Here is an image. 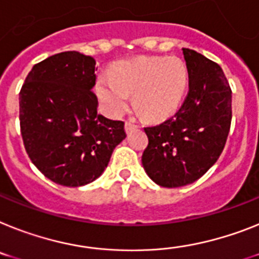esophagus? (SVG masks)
Returning a JSON list of instances; mask_svg holds the SVG:
<instances>
[{"label": "esophagus", "instance_id": "1", "mask_svg": "<svg viewBox=\"0 0 259 259\" xmlns=\"http://www.w3.org/2000/svg\"><path fill=\"white\" fill-rule=\"evenodd\" d=\"M137 127H138V125H137V123H134L133 121H126L125 122L126 133H129V132H132L133 129H137Z\"/></svg>", "mask_w": 259, "mask_h": 259}]
</instances>
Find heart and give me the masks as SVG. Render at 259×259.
Wrapping results in <instances>:
<instances>
[{
	"label": "heart",
	"mask_w": 259,
	"mask_h": 259,
	"mask_svg": "<svg viewBox=\"0 0 259 259\" xmlns=\"http://www.w3.org/2000/svg\"><path fill=\"white\" fill-rule=\"evenodd\" d=\"M188 85V69L178 58H138L118 63L112 75L97 80V96L113 116L129 108L130 93L137 110L147 119L167 117L179 106Z\"/></svg>",
	"instance_id": "b5f03b06"
}]
</instances>
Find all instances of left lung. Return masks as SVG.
<instances>
[{
  "label": "left lung",
  "mask_w": 259,
  "mask_h": 259,
  "mask_svg": "<svg viewBox=\"0 0 259 259\" xmlns=\"http://www.w3.org/2000/svg\"><path fill=\"white\" fill-rule=\"evenodd\" d=\"M190 89L174 116L145 127L143 168L162 187L193 183L223 153L232 122V89L224 71L199 52L183 49Z\"/></svg>",
  "instance_id": "8db88e82"
}]
</instances>
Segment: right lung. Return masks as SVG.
<instances>
[{
  "label": "right lung",
  "instance_id": "add662e5",
  "mask_svg": "<svg viewBox=\"0 0 259 259\" xmlns=\"http://www.w3.org/2000/svg\"><path fill=\"white\" fill-rule=\"evenodd\" d=\"M96 60L66 51L36 63L19 92L26 153L46 178L66 187L88 184L108 166L126 133L122 121L97 113Z\"/></svg>",
  "mask_w": 259,
  "mask_h": 259
}]
</instances>
